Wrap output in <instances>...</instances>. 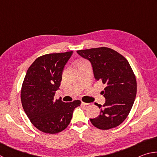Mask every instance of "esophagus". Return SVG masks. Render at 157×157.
<instances>
[{
	"label": "esophagus",
	"mask_w": 157,
	"mask_h": 157,
	"mask_svg": "<svg viewBox=\"0 0 157 157\" xmlns=\"http://www.w3.org/2000/svg\"><path fill=\"white\" fill-rule=\"evenodd\" d=\"M89 105V103H86V102H82V105L86 106V105Z\"/></svg>",
	"instance_id": "34e87169"
}]
</instances>
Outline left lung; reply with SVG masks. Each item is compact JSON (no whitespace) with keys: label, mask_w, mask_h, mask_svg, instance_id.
Listing matches in <instances>:
<instances>
[{"label":"left lung","mask_w":157,"mask_h":157,"mask_svg":"<svg viewBox=\"0 0 157 157\" xmlns=\"http://www.w3.org/2000/svg\"><path fill=\"white\" fill-rule=\"evenodd\" d=\"M91 63L95 79L106 87L102 91L105 102L100 115L90 119L93 125L106 130L120 125L125 120L136 95V80L129 63L120 53L106 47L78 50Z\"/></svg>","instance_id":"8db88e82"}]
</instances>
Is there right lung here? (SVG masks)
<instances>
[{"label":"right lung","instance_id":"right-lung-1","mask_svg":"<svg viewBox=\"0 0 157 157\" xmlns=\"http://www.w3.org/2000/svg\"><path fill=\"white\" fill-rule=\"evenodd\" d=\"M73 51L47 54L37 58L28 69L21 89V102L33 125L47 134L63 131L70 123L79 100L63 102L54 96L60 86L64 66Z\"/></svg>","mask_w":157,"mask_h":157}]
</instances>
